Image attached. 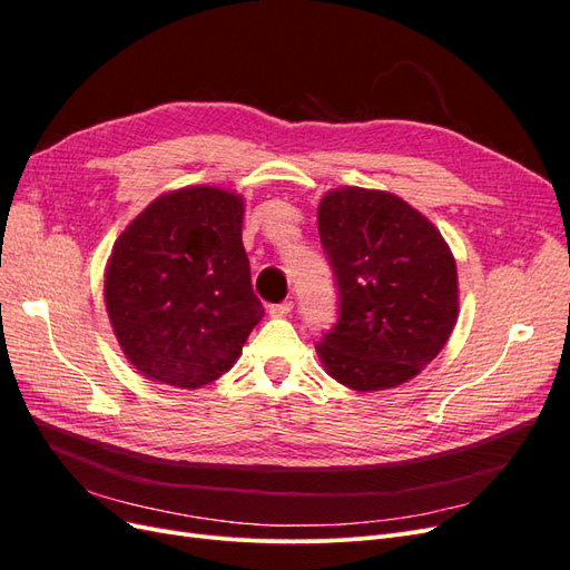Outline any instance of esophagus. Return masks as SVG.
Listing matches in <instances>:
<instances>
[{"instance_id": "esophagus-1", "label": "esophagus", "mask_w": 570, "mask_h": 570, "mask_svg": "<svg viewBox=\"0 0 570 570\" xmlns=\"http://www.w3.org/2000/svg\"><path fill=\"white\" fill-rule=\"evenodd\" d=\"M292 312V302H281V304H271L268 306V314L273 316V318H283V316H287Z\"/></svg>"}]
</instances>
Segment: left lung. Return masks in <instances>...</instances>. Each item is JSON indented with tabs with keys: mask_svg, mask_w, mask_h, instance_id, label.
Masks as SVG:
<instances>
[{
	"mask_svg": "<svg viewBox=\"0 0 570 570\" xmlns=\"http://www.w3.org/2000/svg\"><path fill=\"white\" fill-rule=\"evenodd\" d=\"M340 318L316 344L327 375L356 392L416 377L450 340L459 316L452 249L402 197L340 187L318 204Z\"/></svg>",
	"mask_w": 570,
	"mask_h": 570,
	"instance_id": "left-lung-1",
	"label": "left lung"
}]
</instances>
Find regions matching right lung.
Listing matches in <instances>:
<instances>
[{
	"instance_id": "1",
	"label": "right lung",
	"mask_w": 570,
	"mask_h": 570,
	"mask_svg": "<svg viewBox=\"0 0 570 570\" xmlns=\"http://www.w3.org/2000/svg\"><path fill=\"white\" fill-rule=\"evenodd\" d=\"M243 218V197L193 185L154 199L116 239L107 314L126 358L149 381L197 390L243 354L264 316Z\"/></svg>"
}]
</instances>
